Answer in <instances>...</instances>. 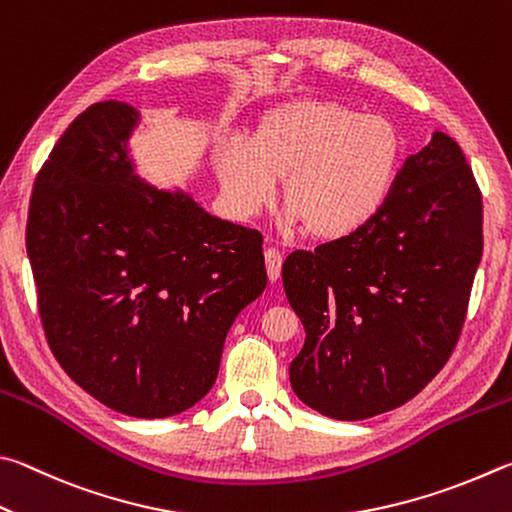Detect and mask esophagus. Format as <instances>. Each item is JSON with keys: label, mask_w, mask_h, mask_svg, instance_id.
Instances as JSON below:
<instances>
[{"label": "esophagus", "mask_w": 512, "mask_h": 512, "mask_svg": "<svg viewBox=\"0 0 512 512\" xmlns=\"http://www.w3.org/2000/svg\"><path fill=\"white\" fill-rule=\"evenodd\" d=\"M265 265H267V276L270 281H279L281 279V265H283V256L279 249H265Z\"/></svg>", "instance_id": "obj_1"}]
</instances>
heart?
<instances>
[{
    "label": "heart",
    "instance_id": "heart-1",
    "mask_svg": "<svg viewBox=\"0 0 512 512\" xmlns=\"http://www.w3.org/2000/svg\"><path fill=\"white\" fill-rule=\"evenodd\" d=\"M402 164L400 130L378 114L321 98L265 112L251 141L215 148V173L231 209L254 215L274 202L279 182L290 222L337 240L366 227L387 204Z\"/></svg>",
    "mask_w": 512,
    "mask_h": 512
}]
</instances>
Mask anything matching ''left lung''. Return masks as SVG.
I'll return each mask as SVG.
<instances>
[{"label":"left lung","instance_id":"8db88e82","mask_svg":"<svg viewBox=\"0 0 512 512\" xmlns=\"http://www.w3.org/2000/svg\"><path fill=\"white\" fill-rule=\"evenodd\" d=\"M483 251V204L445 132L400 168L353 236L292 251L283 288L306 328L290 364L301 402L335 420L405 405L450 360Z\"/></svg>","mask_w":512,"mask_h":512}]
</instances>
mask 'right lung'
Wrapping results in <instances>:
<instances>
[{"label": "right lung", "instance_id": "1", "mask_svg": "<svg viewBox=\"0 0 512 512\" xmlns=\"http://www.w3.org/2000/svg\"><path fill=\"white\" fill-rule=\"evenodd\" d=\"M139 112L89 105L35 177L29 254L62 369L134 418L182 414L211 391L224 337L267 285L263 236L134 173Z\"/></svg>", "mask_w": 512, "mask_h": 512}]
</instances>
